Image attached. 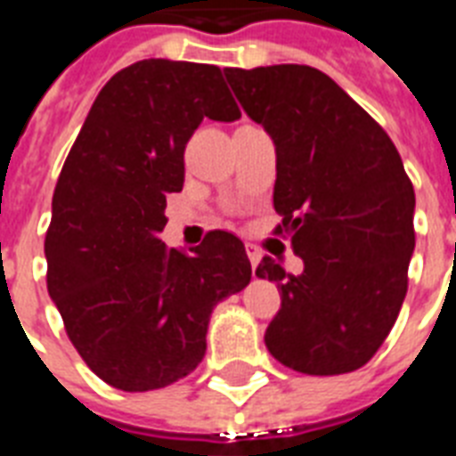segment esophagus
I'll return each instance as SVG.
<instances>
[{
	"mask_svg": "<svg viewBox=\"0 0 456 456\" xmlns=\"http://www.w3.org/2000/svg\"><path fill=\"white\" fill-rule=\"evenodd\" d=\"M246 253H248L250 267H253V272H256V267H257V263H260L263 253H260V248H257V246H253V243H246Z\"/></svg>",
	"mask_w": 456,
	"mask_h": 456,
	"instance_id": "esophagus-1",
	"label": "esophagus"
}]
</instances>
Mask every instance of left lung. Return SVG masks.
I'll list each match as a JSON object with an SVG mask.
<instances>
[{
    "mask_svg": "<svg viewBox=\"0 0 456 456\" xmlns=\"http://www.w3.org/2000/svg\"><path fill=\"white\" fill-rule=\"evenodd\" d=\"M250 120L277 149V234L303 274L263 257L281 289L265 331L274 360L300 374L364 367L395 324L414 253V186L383 127L317 68H224Z\"/></svg>",
    "mask_w": 456,
    "mask_h": 456,
    "instance_id": "8db88e82",
    "label": "left lung"
}]
</instances>
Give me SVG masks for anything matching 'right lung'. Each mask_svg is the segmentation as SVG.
<instances>
[{
    "instance_id": "add662e5",
    "label": "right lung",
    "mask_w": 456,
    "mask_h": 456,
    "mask_svg": "<svg viewBox=\"0 0 456 456\" xmlns=\"http://www.w3.org/2000/svg\"><path fill=\"white\" fill-rule=\"evenodd\" d=\"M203 118H241L220 68L137 61L103 85L53 189L46 289L75 350L118 390L144 393L191 374L213 307L253 274L227 232H210L191 256L158 239L165 196L182 191L186 142Z\"/></svg>"
}]
</instances>
